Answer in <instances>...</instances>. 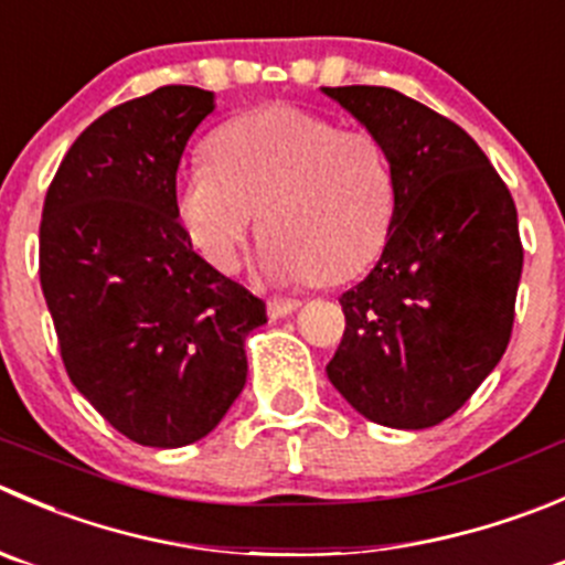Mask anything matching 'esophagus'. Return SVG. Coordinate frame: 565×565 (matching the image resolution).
Masks as SVG:
<instances>
[{"instance_id":"1","label":"esophagus","mask_w":565,"mask_h":565,"mask_svg":"<svg viewBox=\"0 0 565 565\" xmlns=\"http://www.w3.org/2000/svg\"><path fill=\"white\" fill-rule=\"evenodd\" d=\"M298 300H284V298H273L267 300V315L273 317V320H278V317H289L292 311H298Z\"/></svg>"}]
</instances>
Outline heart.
<instances>
[{
	"instance_id": "heart-1",
	"label": "heart",
	"mask_w": 565,
	"mask_h": 565,
	"mask_svg": "<svg viewBox=\"0 0 565 565\" xmlns=\"http://www.w3.org/2000/svg\"><path fill=\"white\" fill-rule=\"evenodd\" d=\"M394 171L372 131L339 129L298 107H267L223 126L210 162L179 179V221L223 273L237 270L259 212L262 270L278 284L348 281L394 221Z\"/></svg>"
}]
</instances>
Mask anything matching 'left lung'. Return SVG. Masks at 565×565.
<instances>
[{
  "mask_svg": "<svg viewBox=\"0 0 565 565\" xmlns=\"http://www.w3.org/2000/svg\"><path fill=\"white\" fill-rule=\"evenodd\" d=\"M377 137L394 221L370 276L339 298L344 333L328 381L366 419L434 428L505 353L524 248L511 190L472 137L377 85L326 87Z\"/></svg>",
  "mask_w": 565,
  "mask_h": 565,
  "instance_id": "left-lung-1",
  "label": "left lung"
}]
</instances>
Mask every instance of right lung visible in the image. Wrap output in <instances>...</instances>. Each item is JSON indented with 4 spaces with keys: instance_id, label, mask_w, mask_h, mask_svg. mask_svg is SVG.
Wrapping results in <instances>:
<instances>
[{
    "instance_id": "right-lung-1",
    "label": "right lung",
    "mask_w": 565,
    "mask_h": 565,
    "mask_svg": "<svg viewBox=\"0 0 565 565\" xmlns=\"http://www.w3.org/2000/svg\"><path fill=\"white\" fill-rule=\"evenodd\" d=\"M212 93L166 85L74 140L46 190L38 273L71 383L126 439H204L243 392L265 300L193 250L177 171Z\"/></svg>"
}]
</instances>
